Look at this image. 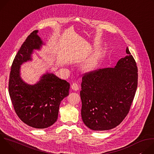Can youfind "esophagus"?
Returning a JSON list of instances; mask_svg holds the SVG:
<instances>
[{"mask_svg":"<svg viewBox=\"0 0 154 154\" xmlns=\"http://www.w3.org/2000/svg\"><path fill=\"white\" fill-rule=\"evenodd\" d=\"M71 88L74 91H77L79 90V85L77 83H74L72 85H71Z\"/></svg>","mask_w":154,"mask_h":154,"instance_id":"esophagus-1","label":"esophagus"}]
</instances>
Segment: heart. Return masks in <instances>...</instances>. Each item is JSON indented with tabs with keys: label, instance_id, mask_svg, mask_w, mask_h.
<instances>
[{
	"label": "heart",
	"instance_id": "1",
	"mask_svg": "<svg viewBox=\"0 0 154 154\" xmlns=\"http://www.w3.org/2000/svg\"><path fill=\"white\" fill-rule=\"evenodd\" d=\"M100 54L98 52L94 53L90 58L88 59L82 65V71L85 74H90L94 72L98 67L100 61Z\"/></svg>",
	"mask_w": 154,
	"mask_h": 154
}]
</instances>
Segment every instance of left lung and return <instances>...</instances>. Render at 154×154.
I'll return each instance as SVG.
<instances>
[{"label": "left lung", "mask_w": 154, "mask_h": 154, "mask_svg": "<svg viewBox=\"0 0 154 154\" xmlns=\"http://www.w3.org/2000/svg\"><path fill=\"white\" fill-rule=\"evenodd\" d=\"M115 68L86 74L82 78V118L96 131L112 129L127 115L138 85L137 63L128 48Z\"/></svg>", "instance_id": "left-lung-1"}]
</instances>
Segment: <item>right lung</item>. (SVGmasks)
Masks as SVG:
<instances>
[{
  "instance_id": "1",
  "label": "right lung",
  "mask_w": 154,
  "mask_h": 154,
  "mask_svg": "<svg viewBox=\"0 0 154 154\" xmlns=\"http://www.w3.org/2000/svg\"><path fill=\"white\" fill-rule=\"evenodd\" d=\"M35 30L27 38L16 54L11 68L8 91L14 110L20 120L36 128H45L57 120L61 100L69 95L70 84L46 72L35 84L20 76V66L32 60L34 50L45 45Z\"/></svg>"
}]
</instances>
